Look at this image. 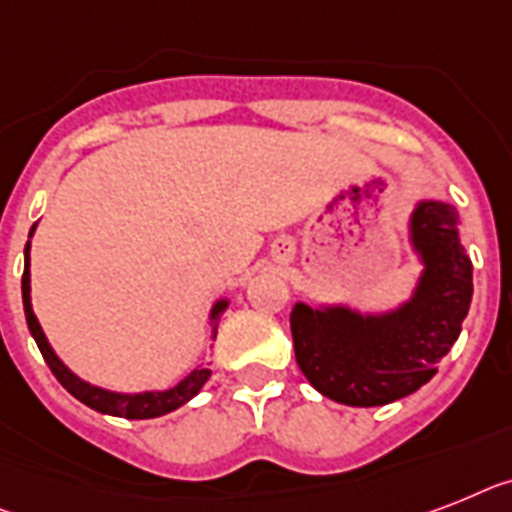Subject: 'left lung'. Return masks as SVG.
<instances>
[{
    "label": "left lung",
    "instance_id": "left-lung-1",
    "mask_svg": "<svg viewBox=\"0 0 512 512\" xmlns=\"http://www.w3.org/2000/svg\"><path fill=\"white\" fill-rule=\"evenodd\" d=\"M408 240L421 277L408 301L382 314L295 303V361L324 398L356 408L387 405L424 387L458 340L474 295V266L460 243L458 211L418 201Z\"/></svg>",
    "mask_w": 512,
    "mask_h": 512
}]
</instances>
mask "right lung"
<instances>
[{"label": "right lung", "instance_id": "obj_1", "mask_svg": "<svg viewBox=\"0 0 512 512\" xmlns=\"http://www.w3.org/2000/svg\"><path fill=\"white\" fill-rule=\"evenodd\" d=\"M36 230V225L31 227V235ZM230 306L227 298H219L214 306H211L209 324H211V337H217L219 327V316L225 314V308ZM23 308H25V322H28V329H31L33 340H36L38 350L44 361L49 363L54 377L59 379V384L65 387L73 398H78L80 403H86L88 408H94L99 413H107V416H122V418H156L164 416V413L175 411L180 405L188 403L190 398H196L201 387L206 384V379L211 377V369H206L204 363L193 369L185 379L170 387V390H146V392H112L104 390V387H96L91 382H83L78 374L67 369L65 363L59 361V356L54 353V348L46 340L44 329L38 324L36 314H33V303H31V240L25 243V269H23Z\"/></svg>", "mask_w": 512, "mask_h": 512}]
</instances>
